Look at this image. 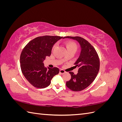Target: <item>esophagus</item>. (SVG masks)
Segmentation results:
<instances>
[{
	"mask_svg": "<svg viewBox=\"0 0 122 122\" xmlns=\"http://www.w3.org/2000/svg\"><path fill=\"white\" fill-rule=\"evenodd\" d=\"M65 72H66L65 71H64V70H62V69H61V70H60V73L61 74H63L65 73Z\"/></svg>",
	"mask_w": 122,
	"mask_h": 122,
	"instance_id": "esophagus-1",
	"label": "esophagus"
}]
</instances>
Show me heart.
Instances as JSON below:
<instances>
[{
  "mask_svg": "<svg viewBox=\"0 0 122 122\" xmlns=\"http://www.w3.org/2000/svg\"><path fill=\"white\" fill-rule=\"evenodd\" d=\"M65 45L66 46V48H67V50L68 51H71V50H74L76 51L77 49V44L73 41H67L65 42ZM56 44H55V45L53 46L52 49H54L55 47H56ZM67 56H65L64 57V60H67Z\"/></svg>",
  "mask_w": 122,
  "mask_h": 122,
  "instance_id": "heart-1",
  "label": "heart"
}]
</instances>
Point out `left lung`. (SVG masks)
Segmentation results:
<instances>
[{
	"instance_id": "obj_1",
	"label": "left lung",
	"mask_w": 122,
	"mask_h": 122,
	"mask_svg": "<svg viewBox=\"0 0 122 122\" xmlns=\"http://www.w3.org/2000/svg\"><path fill=\"white\" fill-rule=\"evenodd\" d=\"M77 41L81 47V52L74 65L79 68L78 73L69 72L71 78L66 82V86L73 91H82L94 81L100 69L98 53L91 44L80 36H65Z\"/></svg>"
}]
</instances>
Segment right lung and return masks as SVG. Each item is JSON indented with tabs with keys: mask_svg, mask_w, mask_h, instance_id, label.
Here are the masks:
<instances>
[{
	"mask_svg": "<svg viewBox=\"0 0 122 122\" xmlns=\"http://www.w3.org/2000/svg\"><path fill=\"white\" fill-rule=\"evenodd\" d=\"M63 37L44 36L30 41L25 46L20 55L21 71L28 81L36 88L49 86L53 77L60 72L58 68H46L43 61L49 56L57 41Z\"/></svg>",
	"mask_w": 122,
	"mask_h": 122,
	"instance_id": "1",
	"label": "right lung"
}]
</instances>
